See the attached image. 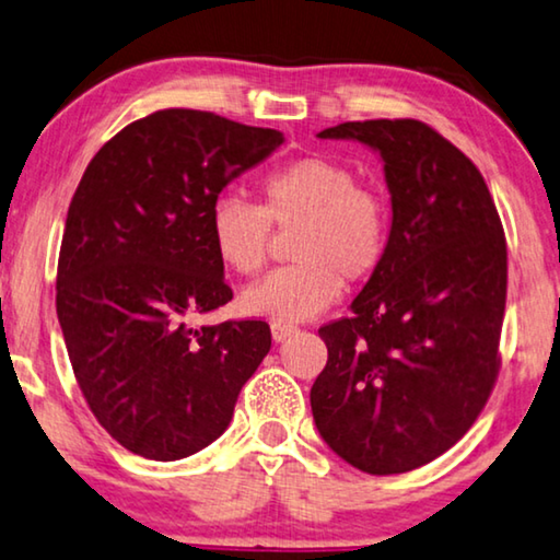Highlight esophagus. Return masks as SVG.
Listing matches in <instances>:
<instances>
[{"label":"esophagus","instance_id":"1","mask_svg":"<svg viewBox=\"0 0 560 560\" xmlns=\"http://www.w3.org/2000/svg\"><path fill=\"white\" fill-rule=\"evenodd\" d=\"M291 334H296V327H289V324H271L273 341H287Z\"/></svg>","mask_w":560,"mask_h":560}]
</instances>
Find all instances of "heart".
<instances>
[{
  "label": "heart",
  "instance_id": "1",
  "mask_svg": "<svg viewBox=\"0 0 560 560\" xmlns=\"http://www.w3.org/2000/svg\"><path fill=\"white\" fill-rule=\"evenodd\" d=\"M264 206L223 194L211 206V241L231 271L252 277L269 252L271 223L294 229V261L241 294L246 314L277 324L319 316L347 281L377 269L389 219L382 198L357 186L354 173L329 158H302L264 180Z\"/></svg>",
  "mask_w": 560,
  "mask_h": 560
}]
</instances>
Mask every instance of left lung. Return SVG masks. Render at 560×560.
Segmentation results:
<instances>
[{
    "instance_id": "1",
    "label": "left lung",
    "mask_w": 560,
    "mask_h": 560,
    "mask_svg": "<svg viewBox=\"0 0 560 560\" xmlns=\"http://www.w3.org/2000/svg\"><path fill=\"white\" fill-rule=\"evenodd\" d=\"M382 158L392 203L385 256L352 314L319 329L312 387L322 440L370 475L428 465L460 440L498 377L508 254L472 161L420 120L341 122Z\"/></svg>"
}]
</instances>
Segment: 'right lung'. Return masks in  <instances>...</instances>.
Returning <instances> with one entry per match:
<instances>
[{
  "label": "right lung",
  "instance_id": "right-lung-1",
  "mask_svg": "<svg viewBox=\"0 0 560 560\" xmlns=\"http://www.w3.org/2000/svg\"><path fill=\"white\" fill-rule=\"evenodd\" d=\"M283 132L161 110L97 150L67 211L57 319L97 422L148 460H180L229 428L269 354L266 322L190 327L229 304L211 206Z\"/></svg>",
  "mask_w": 560,
  "mask_h": 560
}]
</instances>
